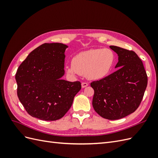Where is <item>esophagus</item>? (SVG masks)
<instances>
[{
  "label": "esophagus",
  "mask_w": 158,
  "mask_h": 158,
  "mask_svg": "<svg viewBox=\"0 0 158 158\" xmlns=\"http://www.w3.org/2000/svg\"><path fill=\"white\" fill-rule=\"evenodd\" d=\"M88 83L87 82H82V87L84 88H85L86 86H88Z\"/></svg>",
  "instance_id": "esophagus-1"
}]
</instances>
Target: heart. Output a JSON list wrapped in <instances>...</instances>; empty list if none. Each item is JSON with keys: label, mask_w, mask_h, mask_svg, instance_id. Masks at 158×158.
I'll use <instances>...</instances> for the list:
<instances>
[{"label": "heart", "mask_w": 158, "mask_h": 158, "mask_svg": "<svg viewBox=\"0 0 158 158\" xmlns=\"http://www.w3.org/2000/svg\"><path fill=\"white\" fill-rule=\"evenodd\" d=\"M116 55L111 49H93L75 55L66 70L72 75H85L89 80L104 78L111 73Z\"/></svg>", "instance_id": "b5f03b06"}]
</instances>
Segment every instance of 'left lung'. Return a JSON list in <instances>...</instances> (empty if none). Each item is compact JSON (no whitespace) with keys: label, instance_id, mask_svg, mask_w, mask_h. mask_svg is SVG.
Here are the masks:
<instances>
[{"label":"left lung","instance_id":"left-lung-1","mask_svg":"<svg viewBox=\"0 0 158 158\" xmlns=\"http://www.w3.org/2000/svg\"><path fill=\"white\" fill-rule=\"evenodd\" d=\"M118 56L113 73L91 82L94 90L92 105L98 114L117 120L135 112L144 97L148 76L142 61L133 51L109 47Z\"/></svg>","mask_w":158,"mask_h":158}]
</instances>
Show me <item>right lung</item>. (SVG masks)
Listing matches in <instances>:
<instances>
[{
	"label": "right lung",
	"mask_w": 158,
	"mask_h": 158,
	"mask_svg": "<svg viewBox=\"0 0 158 158\" xmlns=\"http://www.w3.org/2000/svg\"><path fill=\"white\" fill-rule=\"evenodd\" d=\"M67 47L59 43L44 44L19 66L16 74L18 97L31 117L44 121L61 118L82 88L79 81L61 79Z\"/></svg>",
	"instance_id": "obj_1"
}]
</instances>
